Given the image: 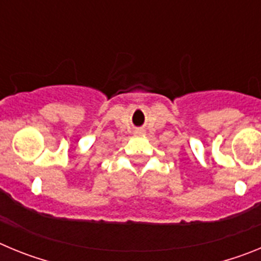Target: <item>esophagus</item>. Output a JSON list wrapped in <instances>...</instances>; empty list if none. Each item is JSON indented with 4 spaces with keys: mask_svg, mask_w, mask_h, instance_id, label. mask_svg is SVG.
Segmentation results:
<instances>
[{
    "mask_svg": "<svg viewBox=\"0 0 261 261\" xmlns=\"http://www.w3.org/2000/svg\"><path fill=\"white\" fill-rule=\"evenodd\" d=\"M135 135L136 136H142V135H144V130H142V129H136Z\"/></svg>",
    "mask_w": 261,
    "mask_h": 261,
    "instance_id": "1",
    "label": "esophagus"
}]
</instances>
